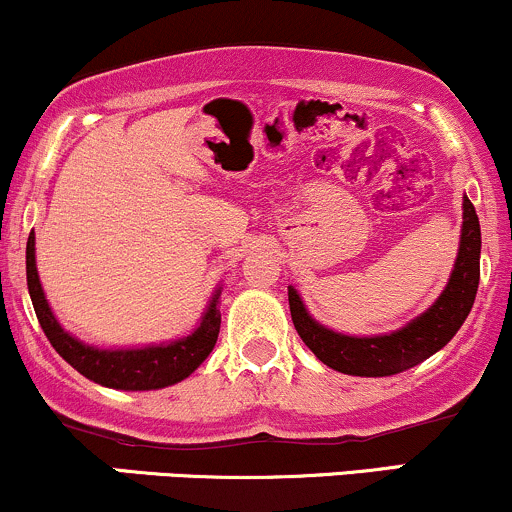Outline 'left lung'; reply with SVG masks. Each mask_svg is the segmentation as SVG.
I'll return each mask as SVG.
<instances>
[{
    "instance_id": "8db88e82",
    "label": "left lung",
    "mask_w": 512,
    "mask_h": 512,
    "mask_svg": "<svg viewBox=\"0 0 512 512\" xmlns=\"http://www.w3.org/2000/svg\"><path fill=\"white\" fill-rule=\"evenodd\" d=\"M462 209V240L455 269L445 291L424 315L416 317L399 332L383 334V337H346V334L317 325L313 317L305 313L298 293L289 289L291 320L305 346L325 366L346 375H361V378L402 373L443 349L467 320L479 289V216L467 197H464Z\"/></svg>"
}]
</instances>
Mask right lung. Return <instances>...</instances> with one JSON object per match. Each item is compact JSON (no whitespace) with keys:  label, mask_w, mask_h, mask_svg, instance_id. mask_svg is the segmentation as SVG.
<instances>
[{"label":"right lung","mask_w":512,"mask_h":512,"mask_svg":"<svg viewBox=\"0 0 512 512\" xmlns=\"http://www.w3.org/2000/svg\"><path fill=\"white\" fill-rule=\"evenodd\" d=\"M26 279L28 293H31L33 310L38 315L40 327L45 337L55 346L69 366L79 370L93 383L115 387V390H158L180 383L182 378L195 370L214 349L216 337H219L221 313L216 310V298L211 301L209 310L199 322L197 332L190 337L178 339L173 344L146 346V349H120V351H101L76 342L72 334H67L57 325L48 301H45L43 289L38 281V269H35V236H28L26 245Z\"/></svg>","instance_id":"1"}]
</instances>
